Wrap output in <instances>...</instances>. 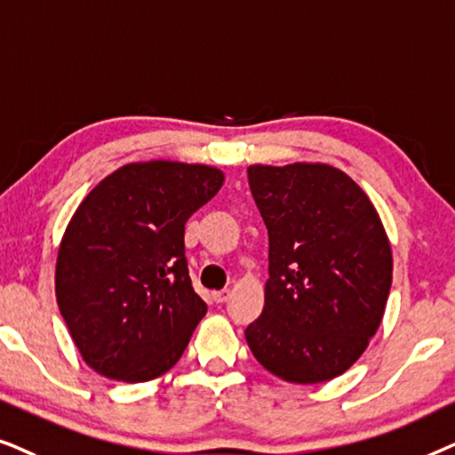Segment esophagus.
<instances>
[{"instance_id": "esophagus-1", "label": "esophagus", "mask_w": 455, "mask_h": 455, "mask_svg": "<svg viewBox=\"0 0 455 455\" xmlns=\"http://www.w3.org/2000/svg\"><path fill=\"white\" fill-rule=\"evenodd\" d=\"M212 298H214L216 304H224V301H227L228 298H231V291H228V289L214 291V295H212Z\"/></svg>"}]
</instances>
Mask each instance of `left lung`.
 I'll return each instance as SVG.
<instances>
[{"mask_svg":"<svg viewBox=\"0 0 455 455\" xmlns=\"http://www.w3.org/2000/svg\"><path fill=\"white\" fill-rule=\"evenodd\" d=\"M247 179L268 228L270 275L247 345L287 383L337 379L383 320L393 278L383 220L349 174L323 162L251 164Z\"/></svg>","mask_w":455,"mask_h":455,"instance_id":"obj_1","label":"left lung"}]
</instances>
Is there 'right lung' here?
<instances>
[{
    "instance_id": "right-lung-1",
    "label": "right lung",
    "mask_w": 455,
    "mask_h": 455,
    "mask_svg": "<svg viewBox=\"0 0 455 455\" xmlns=\"http://www.w3.org/2000/svg\"><path fill=\"white\" fill-rule=\"evenodd\" d=\"M222 183L208 164L131 162L78 204L60 241L56 299L97 374L145 383L183 355L208 312L187 270L185 224Z\"/></svg>"
}]
</instances>
